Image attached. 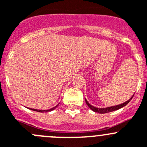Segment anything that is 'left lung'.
Segmentation results:
<instances>
[{"mask_svg":"<svg viewBox=\"0 0 147 147\" xmlns=\"http://www.w3.org/2000/svg\"><path fill=\"white\" fill-rule=\"evenodd\" d=\"M134 95H133L132 97H131V98L128 100V101L125 102H123V104L118 105H115V106H111V107H105V108H98V107H94V106H92V105H90L89 102H88V101L86 100V99H85V101H86V105L89 106V108H90L92 110H93L94 112H96V113H101V114H104V113H110V112L115 111V110H118V109L122 108L123 107H124V106L128 104L130 101H131V99H132L133 97H134Z\"/></svg>","mask_w":147,"mask_h":147,"instance_id":"obj_1","label":"left lung"}]
</instances>
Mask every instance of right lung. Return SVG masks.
I'll use <instances>...</instances> for the list:
<instances>
[{
  "label": "right lung",
  "mask_w": 147,
  "mask_h": 147,
  "mask_svg": "<svg viewBox=\"0 0 147 147\" xmlns=\"http://www.w3.org/2000/svg\"><path fill=\"white\" fill-rule=\"evenodd\" d=\"M58 105L55 106V107H53V108H51V109H49V110H37V109H32V108H29V109H30V110H34V111L40 112V113H44V112H50V111H53V110H55V109L57 107H58Z\"/></svg>",
  "instance_id": "obj_1"
}]
</instances>
